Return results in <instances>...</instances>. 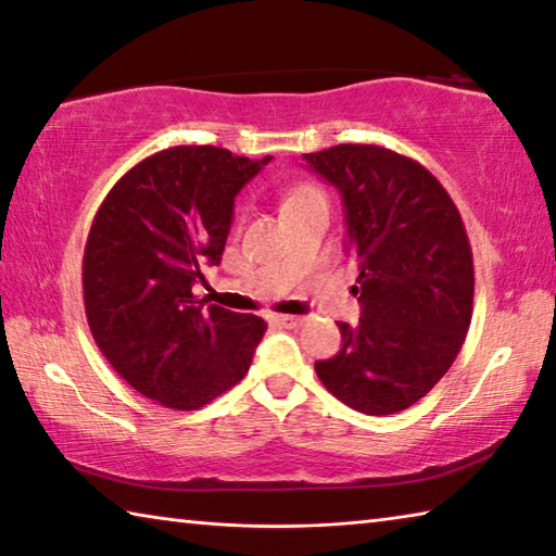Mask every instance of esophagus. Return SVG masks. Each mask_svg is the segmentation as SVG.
I'll return each mask as SVG.
<instances>
[{"label":"esophagus","instance_id":"obj_1","mask_svg":"<svg viewBox=\"0 0 556 556\" xmlns=\"http://www.w3.org/2000/svg\"><path fill=\"white\" fill-rule=\"evenodd\" d=\"M270 320L276 325H283V327H298L300 323H303V317H298V315H273Z\"/></svg>","mask_w":556,"mask_h":556}]
</instances>
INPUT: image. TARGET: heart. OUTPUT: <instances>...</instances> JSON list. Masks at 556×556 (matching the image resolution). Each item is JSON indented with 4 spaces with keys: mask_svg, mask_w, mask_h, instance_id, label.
<instances>
[{
    "mask_svg": "<svg viewBox=\"0 0 556 556\" xmlns=\"http://www.w3.org/2000/svg\"><path fill=\"white\" fill-rule=\"evenodd\" d=\"M317 189L315 187H300V189H295L293 194L288 197V204H293V202H298V199H303V197H307V194H315Z\"/></svg>",
    "mask_w": 556,
    "mask_h": 556,
    "instance_id": "obj_1",
    "label": "heart"
}]
</instances>
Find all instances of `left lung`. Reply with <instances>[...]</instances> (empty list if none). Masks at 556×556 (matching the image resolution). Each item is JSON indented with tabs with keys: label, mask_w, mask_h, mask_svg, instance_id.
<instances>
[{
	"label": "left lung",
	"mask_w": 556,
	"mask_h": 556,
	"mask_svg": "<svg viewBox=\"0 0 556 556\" xmlns=\"http://www.w3.org/2000/svg\"><path fill=\"white\" fill-rule=\"evenodd\" d=\"M305 160L342 197L362 303L357 325L338 323L340 352L315 371L354 412H404L466 342L476 283L466 226L441 181L404 154L334 144Z\"/></svg>",
	"instance_id": "1"
}]
</instances>
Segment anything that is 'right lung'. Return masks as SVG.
Segmentation results:
<instances>
[{
    "label": "right lung",
    "mask_w": 556,
    "mask_h": 556,
    "mask_svg": "<svg viewBox=\"0 0 556 556\" xmlns=\"http://www.w3.org/2000/svg\"><path fill=\"white\" fill-rule=\"evenodd\" d=\"M268 162L179 144L135 165L98 208L84 253L88 327L152 402L194 412L251 367L268 325L204 305L192 288L202 266L222 263L233 199Z\"/></svg>",
    "instance_id": "add662e5"
}]
</instances>
